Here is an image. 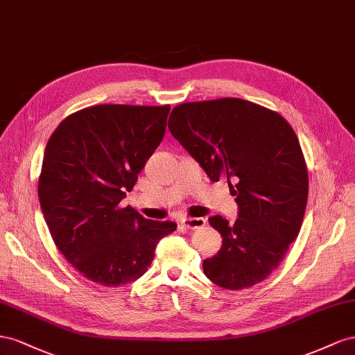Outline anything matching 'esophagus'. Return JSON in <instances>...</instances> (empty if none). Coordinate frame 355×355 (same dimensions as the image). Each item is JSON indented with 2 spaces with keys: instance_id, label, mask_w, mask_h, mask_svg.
<instances>
[{
  "instance_id": "34e87169",
  "label": "esophagus",
  "mask_w": 355,
  "mask_h": 355,
  "mask_svg": "<svg viewBox=\"0 0 355 355\" xmlns=\"http://www.w3.org/2000/svg\"><path fill=\"white\" fill-rule=\"evenodd\" d=\"M207 220L204 217H186L181 220V225L187 229H199L202 226H205Z\"/></svg>"
}]
</instances>
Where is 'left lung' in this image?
<instances>
[{"instance_id": "obj_1", "label": "left lung", "mask_w": 355, "mask_h": 355, "mask_svg": "<svg viewBox=\"0 0 355 355\" xmlns=\"http://www.w3.org/2000/svg\"><path fill=\"white\" fill-rule=\"evenodd\" d=\"M168 128L207 172L226 178L238 218H209L223 244L202 263L218 287L256 286L284 259L299 235L308 200V171L295 130L275 111L239 98L177 105Z\"/></svg>"}]
</instances>
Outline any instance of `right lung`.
I'll return each mask as SVG.
<instances>
[{
    "instance_id": "1",
    "label": "right lung",
    "mask_w": 355,
    "mask_h": 355,
    "mask_svg": "<svg viewBox=\"0 0 355 355\" xmlns=\"http://www.w3.org/2000/svg\"><path fill=\"white\" fill-rule=\"evenodd\" d=\"M169 105L104 104L68 116L50 137L40 205L56 247L80 273L119 287L143 277L174 221L120 207L164 139Z\"/></svg>"
}]
</instances>
